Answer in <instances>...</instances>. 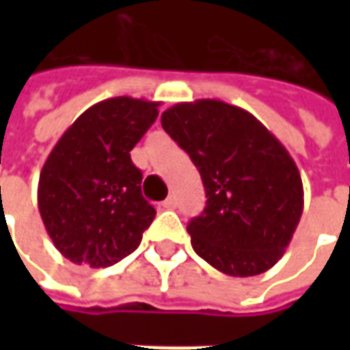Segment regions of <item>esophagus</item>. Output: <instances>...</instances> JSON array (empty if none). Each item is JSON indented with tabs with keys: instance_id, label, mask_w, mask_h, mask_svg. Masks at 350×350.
I'll return each instance as SVG.
<instances>
[{
	"instance_id": "obj_1",
	"label": "esophagus",
	"mask_w": 350,
	"mask_h": 350,
	"mask_svg": "<svg viewBox=\"0 0 350 350\" xmlns=\"http://www.w3.org/2000/svg\"><path fill=\"white\" fill-rule=\"evenodd\" d=\"M163 208H167V210H174L176 208V197L174 195H170V197L163 202Z\"/></svg>"
}]
</instances>
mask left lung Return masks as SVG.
<instances>
[{
	"mask_svg": "<svg viewBox=\"0 0 350 350\" xmlns=\"http://www.w3.org/2000/svg\"><path fill=\"white\" fill-rule=\"evenodd\" d=\"M161 125L204 183V212L187 225L198 257L234 278L270 270L304 212L300 170L285 146L247 110L217 99L178 103Z\"/></svg>",
	"mask_w": 350,
	"mask_h": 350,
	"instance_id": "1",
	"label": "left lung"
}]
</instances>
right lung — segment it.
I'll use <instances>...</instances> for the list:
<instances>
[{
	"instance_id": "1",
	"label": "right lung",
	"mask_w": 350,
	"mask_h": 350,
	"mask_svg": "<svg viewBox=\"0 0 350 350\" xmlns=\"http://www.w3.org/2000/svg\"><path fill=\"white\" fill-rule=\"evenodd\" d=\"M157 100L112 97L80 114L42 165L37 204L56 250L107 268L137 250L155 217L131 150L157 120Z\"/></svg>"
}]
</instances>
